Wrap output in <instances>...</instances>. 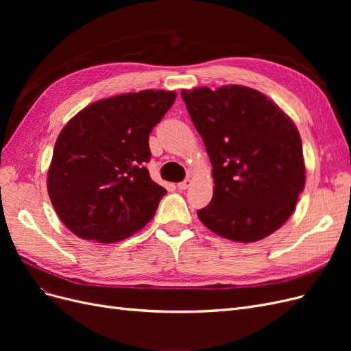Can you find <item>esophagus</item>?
Listing matches in <instances>:
<instances>
[{"label": "esophagus", "instance_id": "esophagus-1", "mask_svg": "<svg viewBox=\"0 0 351 351\" xmlns=\"http://www.w3.org/2000/svg\"><path fill=\"white\" fill-rule=\"evenodd\" d=\"M192 184V180L190 178H186L184 182H182V183H178L177 184V187H178V190H186V189H189V186Z\"/></svg>", "mask_w": 351, "mask_h": 351}]
</instances>
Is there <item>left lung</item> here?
<instances>
[{"label": "left lung", "mask_w": 351, "mask_h": 351, "mask_svg": "<svg viewBox=\"0 0 351 351\" xmlns=\"http://www.w3.org/2000/svg\"><path fill=\"white\" fill-rule=\"evenodd\" d=\"M212 164L214 196L197 210L215 234L253 243L289 219L304 189L299 130L263 93L239 84L183 89Z\"/></svg>", "instance_id": "left-lung-1"}]
</instances>
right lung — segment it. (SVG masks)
Returning <instances> with one entry per match:
<instances>
[{
  "label": "right lung",
  "mask_w": 351,
  "mask_h": 351,
  "mask_svg": "<svg viewBox=\"0 0 351 351\" xmlns=\"http://www.w3.org/2000/svg\"><path fill=\"white\" fill-rule=\"evenodd\" d=\"M176 92L141 90L88 105L64 125L48 169V195L70 231L115 243L149 222L167 190L152 182L149 133Z\"/></svg>",
  "instance_id": "add662e5"
}]
</instances>
